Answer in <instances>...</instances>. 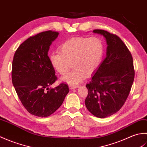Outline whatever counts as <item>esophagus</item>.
I'll return each mask as SVG.
<instances>
[{"label":"esophagus","instance_id":"34e87169","mask_svg":"<svg viewBox=\"0 0 147 147\" xmlns=\"http://www.w3.org/2000/svg\"><path fill=\"white\" fill-rule=\"evenodd\" d=\"M69 88L71 89H74V88H76L77 87H78V85H69Z\"/></svg>","mask_w":147,"mask_h":147}]
</instances>
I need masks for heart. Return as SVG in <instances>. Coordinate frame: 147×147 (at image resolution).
Here are the masks:
<instances>
[{
	"label": "heart",
	"instance_id": "b5f03b06",
	"mask_svg": "<svg viewBox=\"0 0 147 147\" xmlns=\"http://www.w3.org/2000/svg\"><path fill=\"white\" fill-rule=\"evenodd\" d=\"M60 52L51 55L52 64L62 75L67 74L74 65V69L64 76L62 80L76 85L85 78L86 73L92 74L98 68L104 55V47L98 37H81L64 42L61 47Z\"/></svg>",
	"mask_w": 147,
	"mask_h": 147
}]
</instances>
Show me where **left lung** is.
I'll use <instances>...</instances> for the list:
<instances>
[{
	"label": "left lung",
	"instance_id": "obj_1",
	"mask_svg": "<svg viewBox=\"0 0 147 147\" xmlns=\"http://www.w3.org/2000/svg\"><path fill=\"white\" fill-rule=\"evenodd\" d=\"M107 41L106 57L86 84L87 109L99 118L116 113L128 96L135 78L133 57L122 40L115 34L96 29Z\"/></svg>",
	"mask_w": 147,
	"mask_h": 147
}]
</instances>
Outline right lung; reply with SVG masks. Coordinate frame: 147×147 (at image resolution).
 Here are the masks:
<instances>
[{
    "label": "right lung",
    "instance_id": "obj_1",
    "mask_svg": "<svg viewBox=\"0 0 147 147\" xmlns=\"http://www.w3.org/2000/svg\"><path fill=\"white\" fill-rule=\"evenodd\" d=\"M59 35L51 30L29 37L16 51L12 64V82L19 98L28 112L45 117L61 107L69 92L64 83L54 88L57 81L48 52Z\"/></svg>",
    "mask_w": 147,
    "mask_h": 147
}]
</instances>
